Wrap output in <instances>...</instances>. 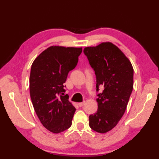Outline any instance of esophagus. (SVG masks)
I'll return each mask as SVG.
<instances>
[{"mask_svg":"<svg viewBox=\"0 0 159 159\" xmlns=\"http://www.w3.org/2000/svg\"><path fill=\"white\" fill-rule=\"evenodd\" d=\"M84 104H85V102H79V103H78V105H79L80 107H82L84 105Z\"/></svg>","mask_w":159,"mask_h":159,"instance_id":"esophagus-1","label":"esophagus"}]
</instances>
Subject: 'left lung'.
I'll use <instances>...</instances> for the list:
<instances>
[{
    "label": "left lung",
    "mask_w": 159,
    "mask_h": 159,
    "mask_svg": "<svg viewBox=\"0 0 159 159\" xmlns=\"http://www.w3.org/2000/svg\"><path fill=\"white\" fill-rule=\"evenodd\" d=\"M84 54L96 76L97 112L89 117L90 128L104 133L116 126L126 111L133 89V68L124 54L111 42L86 47Z\"/></svg>",
    "instance_id": "1"
}]
</instances>
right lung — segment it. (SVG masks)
Masks as SVG:
<instances>
[{"mask_svg": "<svg viewBox=\"0 0 159 159\" xmlns=\"http://www.w3.org/2000/svg\"><path fill=\"white\" fill-rule=\"evenodd\" d=\"M82 48L50 46L33 61L29 79L30 96L42 125L53 133L71 126L76 109L69 102L63 83L75 68Z\"/></svg>", "mask_w": 159, "mask_h": 159, "instance_id": "right-lung-1", "label": "right lung"}]
</instances>
